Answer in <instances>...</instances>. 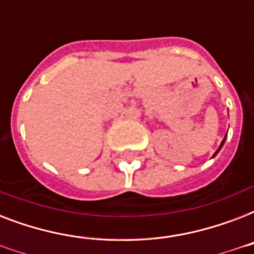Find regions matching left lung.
Returning a JSON list of instances; mask_svg holds the SVG:
<instances>
[{
	"label": "left lung",
	"instance_id": "1",
	"mask_svg": "<svg viewBox=\"0 0 254 254\" xmlns=\"http://www.w3.org/2000/svg\"><path fill=\"white\" fill-rule=\"evenodd\" d=\"M224 141H225V138H224V139H223V142H221V145H220V147H219V149H217V151H219V150H220V149H221V146H223V145H224ZM217 151H216V153H217ZM216 153H215V155H216Z\"/></svg>",
	"mask_w": 254,
	"mask_h": 254
}]
</instances>
